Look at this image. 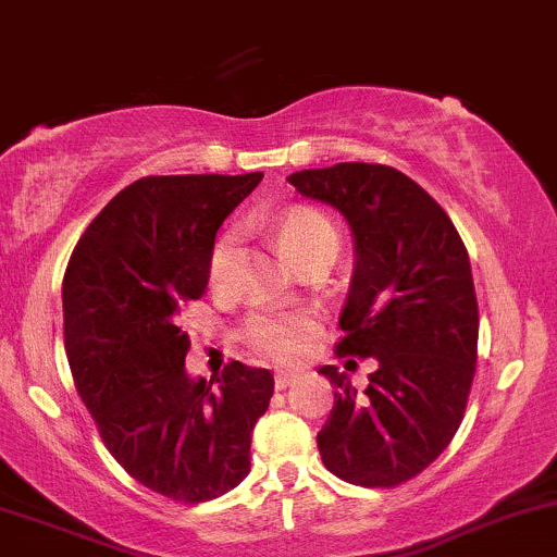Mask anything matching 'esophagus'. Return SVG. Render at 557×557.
<instances>
[{"label":"esophagus","instance_id":"esophagus-1","mask_svg":"<svg viewBox=\"0 0 557 557\" xmlns=\"http://www.w3.org/2000/svg\"><path fill=\"white\" fill-rule=\"evenodd\" d=\"M301 377V370H277L274 372V386L288 388L290 383H296Z\"/></svg>","mask_w":557,"mask_h":557}]
</instances>
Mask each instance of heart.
Listing matches in <instances>:
<instances>
[{"label":"heart","instance_id":"obj_1","mask_svg":"<svg viewBox=\"0 0 557 557\" xmlns=\"http://www.w3.org/2000/svg\"><path fill=\"white\" fill-rule=\"evenodd\" d=\"M274 232H277L280 246L293 261H298L307 250L322 246V243H338L333 222L320 211L301 209V206L280 213ZM237 259H240L237 232L230 230L213 243L209 256V280L213 288H227L237 272ZM314 330V320L301 311H267V314L250 320L246 335L256 351L267 354L274 362H296L307 354Z\"/></svg>","mask_w":557,"mask_h":557}]
</instances>
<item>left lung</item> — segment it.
Here are the masks:
<instances>
[{"label":"left lung","instance_id":"obj_1","mask_svg":"<svg viewBox=\"0 0 557 557\" xmlns=\"http://www.w3.org/2000/svg\"><path fill=\"white\" fill-rule=\"evenodd\" d=\"M288 182L351 227L338 354L377 362L362 394L335 364L320 368L338 391L317 447L348 484L396 486L449 447L466 414L479 348L468 250L447 211L391 166L335 163Z\"/></svg>","mask_w":557,"mask_h":557}]
</instances>
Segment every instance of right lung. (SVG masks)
I'll return each mask as SVG.
<instances>
[{"label":"right lung","mask_w":557,"mask_h":557,"mask_svg":"<svg viewBox=\"0 0 557 557\" xmlns=\"http://www.w3.org/2000/svg\"><path fill=\"white\" fill-rule=\"evenodd\" d=\"M250 174L145 176L95 216L63 280L65 351L78 396L139 484L206 503L250 470L269 370L230 362L219 388L189 377L182 311L209 285L216 232L261 182Z\"/></svg>","instance_id":"add662e5"}]
</instances>
